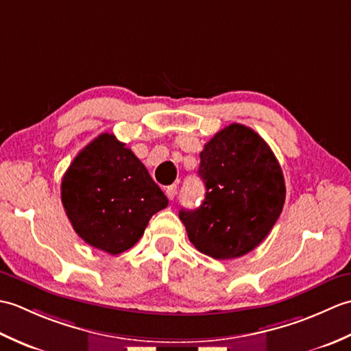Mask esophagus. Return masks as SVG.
Listing matches in <instances>:
<instances>
[{
	"instance_id": "esophagus-1",
	"label": "esophagus",
	"mask_w": 351,
	"mask_h": 351,
	"mask_svg": "<svg viewBox=\"0 0 351 351\" xmlns=\"http://www.w3.org/2000/svg\"><path fill=\"white\" fill-rule=\"evenodd\" d=\"M176 184H171V185H169V187H166V196L169 197V200H171V199H175V195H176Z\"/></svg>"
}]
</instances>
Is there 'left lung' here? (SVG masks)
<instances>
[{
  "mask_svg": "<svg viewBox=\"0 0 351 351\" xmlns=\"http://www.w3.org/2000/svg\"><path fill=\"white\" fill-rule=\"evenodd\" d=\"M205 199L180 211L193 245L215 259H234L265 240L285 204V181L273 151L249 126L230 123L200 152Z\"/></svg>",
  "mask_w": 351,
  "mask_h": 351,
  "instance_id": "1",
  "label": "left lung"
}]
</instances>
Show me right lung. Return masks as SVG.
I'll return each mask as SVG.
<instances>
[{
  "instance_id": "1",
  "label": "right lung",
  "mask_w": 351,
  "mask_h": 351,
  "mask_svg": "<svg viewBox=\"0 0 351 351\" xmlns=\"http://www.w3.org/2000/svg\"><path fill=\"white\" fill-rule=\"evenodd\" d=\"M62 202L73 230L110 255L132 247L152 215L169 205L145 164L108 132L90 141L66 170Z\"/></svg>"
}]
</instances>
